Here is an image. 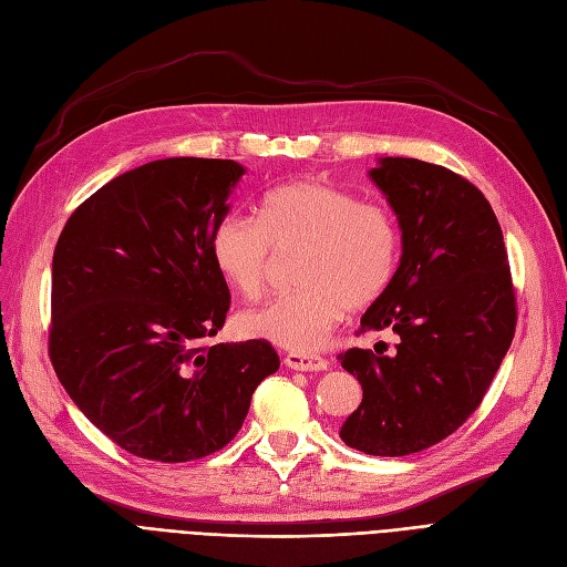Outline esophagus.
I'll return each instance as SVG.
<instances>
[{"instance_id":"obj_1","label":"esophagus","mask_w":567,"mask_h":567,"mask_svg":"<svg viewBox=\"0 0 567 567\" xmlns=\"http://www.w3.org/2000/svg\"><path fill=\"white\" fill-rule=\"evenodd\" d=\"M285 364H287V368H291V370H297V372H322V370H327V364H330V362H327L320 355L289 353L285 358Z\"/></svg>"}]
</instances>
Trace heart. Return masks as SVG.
Segmentation results:
<instances>
[{"label": "heart", "instance_id": "b5f03b06", "mask_svg": "<svg viewBox=\"0 0 567 567\" xmlns=\"http://www.w3.org/2000/svg\"><path fill=\"white\" fill-rule=\"evenodd\" d=\"M303 247L299 291L237 313L235 327L295 353L318 351L346 310L372 306L395 278L403 235L381 203L327 181H291L264 195L259 218L228 214L212 233V261L235 291L254 297L270 251Z\"/></svg>", "mask_w": 567, "mask_h": 567}]
</instances>
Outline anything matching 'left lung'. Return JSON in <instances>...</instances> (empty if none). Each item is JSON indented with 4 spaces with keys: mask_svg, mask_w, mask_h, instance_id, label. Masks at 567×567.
I'll list each match as a JSON object with an SVG mask.
<instances>
[{
    "mask_svg": "<svg viewBox=\"0 0 567 567\" xmlns=\"http://www.w3.org/2000/svg\"><path fill=\"white\" fill-rule=\"evenodd\" d=\"M370 178L403 230L391 287L364 310L360 332L393 330L339 353L358 377L360 408L341 441L364 454L422 452L460 429L483 403L516 332V295L504 235L485 195L441 164L381 157Z\"/></svg>",
    "mask_w": 567,
    "mask_h": 567,
    "instance_id": "left-lung-1",
    "label": "left lung"
}]
</instances>
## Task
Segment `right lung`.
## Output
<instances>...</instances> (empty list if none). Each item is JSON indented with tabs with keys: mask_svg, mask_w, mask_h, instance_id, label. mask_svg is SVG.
<instances>
[{
	"mask_svg": "<svg viewBox=\"0 0 567 567\" xmlns=\"http://www.w3.org/2000/svg\"><path fill=\"white\" fill-rule=\"evenodd\" d=\"M243 174L233 159L148 162L84 199L53 249V370L89 422L141 460L221 450L280 368L261 339L203 346L230 308L209 245Z\"/></svg>",
	"mask_w": 567,
	"mask_h": 567,
	"instance_id": "1",
	"label": "right lung"
}]
</instances>
